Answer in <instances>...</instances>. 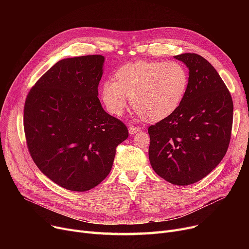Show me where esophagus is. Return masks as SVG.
<instances>
[{"label":"esophagus","mask_w":249,"mask_h":249,"mask_svg":"<svg viewBox=\"0 0 249 249\" xmlns=\"http://www.w3.org/2000/svg\"><path fill=\"white\" fill-rule=\"evenodd\" d=\"M140 130V127H137V126H133V125H130L129 126V133L130 134H135L137 133Z\"/></svg>","instance_id":"esophagus-1"}]
</instances>
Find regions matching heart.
<instances>
[{
  "instance_id": "1",
  "label": "heart",
  "mask_w": 249,
  "mask_h": 249,
  "mask_svg": "<svg viewBox=\"0 0 249 249\" xmlns=\"http://www.w3.org/2000/svg\"><path fill=\"white\" fill-rule=\"evenodd\" d=\"M116 81L102 86L105 107L114 116L124 112L129 97L141 117L151 121L173 115L185 99L189 86L187 69L178 61H137L116 72Z\"/></svg>"
}]
</instances>
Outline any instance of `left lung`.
I'll use <instances>...</instances> for the list:
<instances>
[{
	"label": "left lung",
	"instance_id": "left-lung-1",
	"mask_svg": "<svg viewBox=\"0 0 249 249\" xmlns=\"http://www.w3.org/2000/svg\"><path fill=\"white\" fill-rule=\"evenodd\" d=\"M175 58L189 68L188 90L173 115L148 127V156L160 178L188 186L210 174L226 154L233 102L221 76L203 56L184 53Z\"/></svg>",
	"mask_w": 249,
	"mask_h": 249
}]
</instances>
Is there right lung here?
Listing matches in <instances>:
<instances>
[{
    "instance_id": "obj_1",
    "label": "right lung",
    "mask_w": 249,
    "mask_h": 249,
    "mask_svg": "<svg viewBox=\"0 0 249 249\" xmlns=\"http://www.w3.org/2000/svg\"><path fill=\"white\" fill-rule=\"evenodd\" d=\"M104 56L56 62L32 87L24 106L26 143L37 167L58 186L86 192L109 175L128 129L98 98Z\"/></svg>"
}]
</instances>
